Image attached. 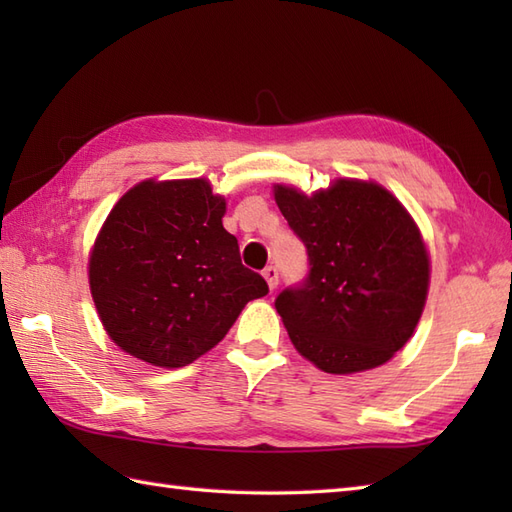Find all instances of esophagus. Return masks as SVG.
<instances>
[{"instance_id": "1", "label": "esophagus", "mask_w": 512, "mask_h": 512, "mask_svg": "<svg viewBox=\"0 0 512 512\" xmlns=\"http://www.w3.org/2000/svg\"><path fill=\"white\" fill-rule=\"evenodd\" d=\"M264 279H266V284H268V288L270 290H275L277 288V284H279V273H277V268L275 266H268V268H264Z\"/></svg>"}]
</instances>
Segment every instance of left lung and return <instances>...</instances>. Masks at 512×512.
Returning a JSON list of instances; mask_svg holds the SVG:
<instances>
[{"label": "left lung", "mask_w": 512, "mask_h": 512, "mask_svg": "<svg viewBox=\"0 0 512 512\" xmlns=\"http://www.w3.org/2000/svg\"><path fill=\"white\" fill-rule=\"evenodd\" d=\"M310 275L275 308L295 350L328 374L385 365L407 345L429 295L431 259L411 213L374 180L334 178L303 193L273 184Z\"/></svg>", "instance_id": "8db88e82"}]
</instances>
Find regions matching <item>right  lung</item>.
Instances as JSON below:
<instances>
[{
    "label": "right lung",
    "instance_id": "1",
    "mask_svg": "<svg viewBox=\"0 0 512 512\" xmlns=\"http://www.w3.org/2000/svg\"><path fill=\"white\" fill-rule=\"evenodd\" d=\"M206 178L134 184L105 217L88 279L107 336L154 367H184L220 343L248 301L268 295L222 224Z\"/></svg>",
    "mask_w": 512,
    "mask_h": 512
}]
</instances>
